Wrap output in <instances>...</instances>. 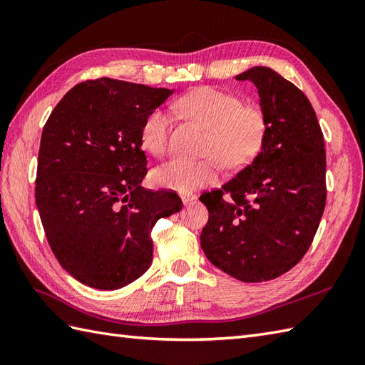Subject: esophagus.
I'll return each mask as SVG.
<instances>
[{
	"instance_id": "esophagus-1",
	"label": "esophagus",
	"mask_w": 365,
	"mask_h": 365,
	"mask_svg": "<svg viewBox=\"0 0 365 365\" xmlns=\"http://www.w3.org/2000/svg\"><path fill=\"white\" fill-rule=\"evenodd\" d=\"M196 199V196L195 195H185V196H182V200H183V204L185 205H188V204H191L192 200Z\"/></svg>"
}]
</instances>
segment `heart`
<instances>
[{"instance_id": "heart-1", "label": "heart", "mask_w": 365, "mask_h": 365, "mask_svg": "<svg viewBox=\"0 0 365 365\" xmlns=\"http://www.w3.org/2000/svg\"><path fill=\"white\" fill-rule=\"evenodd\" d=\"M175 108L208 130L204 153L210 157H174L165 161L152 173V180L160 188L187 195L216 180L220 173L217 159L226 169H237L250 163L262 149L268 130L267 114L259 105L243 103L237 94L205 86L178 98ZM170 125L173 119L161 108L147 114L141 127L145 149L153 155L165 153Z\"/></svg>"}]
</instances>
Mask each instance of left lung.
Returning a JSON list of instances; mask_svg holds the SVG:
<instances>
[{"label": "left lung", "mask_w": 365, "mask_h": 365, "mask_svg": "<svg viewBox=\"0 0 365 365\" xmlns=\"http://www.w3.org/2000/svg\"><path fill=\"white\" fill-rule=\"evenodd\" d=\"M235 80L255 84L268 130L251 165L199 197L208 210L200 246L224 273L263 282L292 269L312 245L327 205V150L314 108L293 83L268 67Z\"/></svg>", "instance_id": "1"}]
</instances>
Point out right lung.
I'll list each match as a JSON object with an SVG mask.
<instances>
[{"label":"right lung","instance_id":"obj_1","mask_svg":"<svg viewBox=\"0 0 365 365\" xmlns=\"http://www.w3.org/2000/svg\"><path fill=\"white\" fill-rule=\"evenodd\" d=\"M173 91L113 78L76 84L46 120L37 158L36 204L46 240L68 274L115 290L143 276L152 227L182 208L174 191L141 187L145 115Z\"/></svg>","mask_w":365,"mask_h":365}]
</instances>
